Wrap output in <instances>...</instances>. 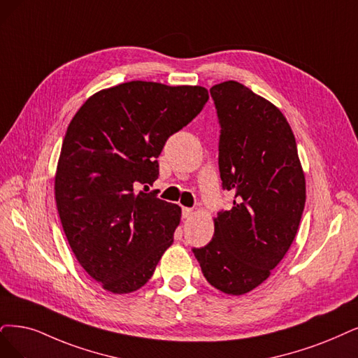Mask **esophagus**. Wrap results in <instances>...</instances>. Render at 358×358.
<instances>
[{"label":"esophagus","instance_id":"esophagus-1","mask_svg":"<svg viewBox=\"0 0 358 358\" xmlns=\"http://www.w3.org/2000/svg\"><path fill=\"white\" fill-rule=\"evenodd\" d=\"M193 215V209L192 208H182V218L189 220Z\"/></svg>","mask_w":358,"mask_h":358}]
</instances>
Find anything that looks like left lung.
<instances>
[{"label": "left lung", "instance_id": "left-lung-1", "mask_svg": "<svg viewBox=\"0 0 358 358\" xmlns=\"http://www.w3.org/2000/svg\"><path fill=\"white\" fill-rule=\"evenodd\" d=\"M220 176L233 208L214 218V237L194 248L205 279L227 295L266 282L292 245L306 206V176L292 128L273 103L236 81L214 85Z\"/></svg>", "mask_w": 358, "mask_h": 358}]
</instances>
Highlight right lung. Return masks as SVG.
<instances>
[{
  "label": "right lung",
  "instance_id": "1",
  "mask_svg": "<svg viewBox=\"0 0 358 358\" xmlns=\"http://www.w3.org/2000/svg\"><path fill=\"white\" fill-rule=\"evenodd\" d=\"M199 85L131 81L92 94L62 144L55 194L62 227L81 267L112 294L149 282L174 242L181 208L145 190L169 136L201 113Z\"/></svg>",
  "mask_w": 358,
  "mask_h": 358
}]
</instances>
